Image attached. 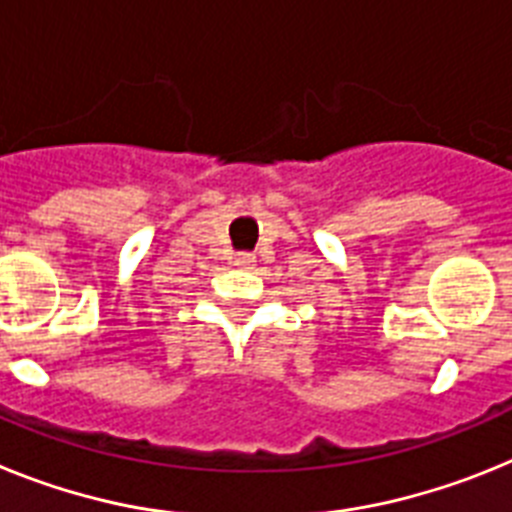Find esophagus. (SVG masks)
Listing matches in <instances>:
<instances>
[{
  "label": "esophagus",
  "mask_w": 512,
  "mask_h": 512,
  "mask_svg": "<svg viewBox=\"0 0 512 512\" xmlns=\"http://www.w3.org/2000/svg\"><path fill=\"white\" fill-rule=\"evenodd\" d=\"M234 265H239V268H252V265H255V257H252L250 252H237V255H234Z\"/></svg>",
  "instance_id": "obj_1"
}]
</instances>
